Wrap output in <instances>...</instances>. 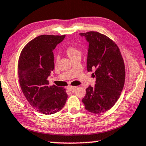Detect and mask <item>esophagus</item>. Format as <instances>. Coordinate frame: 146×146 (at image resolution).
<instances>
[{
	"label": "esophagus",
	"mask_w": 146,
	"mask_h": 146,
	"mask_svg": "<svg viewBox=\"0 0 146 146\" xmlns=\"http://www.w3.org/2000/svg\"><path fill=\"white\" fill-rule=\"evenodd\" d=\"M76 88H77L76 86H69V88H68V89H69L70 91L73 92V91H75V90H76Z\"/></svg>",
	"instance_id": "obj_1"
}]
</instances>
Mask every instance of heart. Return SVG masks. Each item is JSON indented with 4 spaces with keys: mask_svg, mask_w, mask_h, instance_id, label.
I'll use <instances>...</instances> for the list:
<instances>
[{
    "mask_svg": "<svg viewBox=\"0 0 146 146\" xmlns=\"http://www.w3.org/2000/svg\"><path fill=\"white\" fill-rule=\"evenodd\" d=\"M66 53L68 55V56L72 60L73 58H75L77 56H81L82 53L79 49L77 48L75 46H69L66 49Z\"/></svg>",
    "mask_w": 146,
    "mask_h": 146,
    "instance_id": "obj_1",
    "label": "heart"
}]
</instances>
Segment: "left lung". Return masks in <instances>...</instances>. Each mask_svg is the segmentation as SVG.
<instances>
[{
    "label": "left lung",
    "mask_w": 146,
    "mask_h": 146,
    "mask_svg": "<svg viewBox=\"0 0 146 146\" xmlns=\"http://www.w3.org/2000/svg\"><path fill=\"white\" fill-rule=\"evenodd\" d=\"M89 43L87 70L96 77L95 86H90L82 99L85 108L100 114L110 110L119 98L125 84V69L122 55L114 42L100 33H81Z\"/></svg>",
    "instance_id": "1"
}]
</instances>
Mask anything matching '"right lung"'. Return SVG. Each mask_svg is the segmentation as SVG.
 <instances>
[{
    "instance_id": "obj_1",
    "label": "right lung",
    "mask_w": 146,
    "mask_h": 146,
    "mask_svg": "<svg viewBox=\"0 0 146 146\" xmlns=\"http://www.w3.org/2000/svg\"><path fill=\"white\" fill-rule=\"evenodd\" d=\"M65 35H42L22 50L18 64L19 84L31 106L44 114H54L63 108L67 99L65 89L49 86L48 77L54 68L53 50Z\"/></svg>"
}]
</instances>
